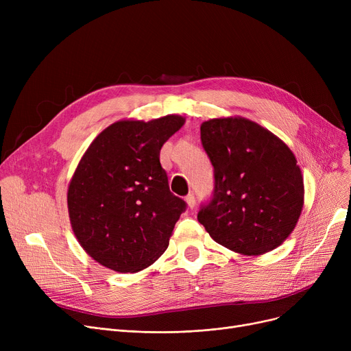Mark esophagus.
Wrapping results in <instances>:
<instances>
[{"instance_id": "1", "label": "esophagus", "mask_w": 351, "mask_h": 351, "mask_svg": "<svg viewBox=\"0 0 351 351\" xmlns=\"http://www.w3.org/2000/svg\"><path fill=\"white\" fill-rule=\"evenodd\" d=\"M185 200H186V204H188V208H191V209L195 208L196 199H195V195H193V193H189V195L185 197Z\"/></svg>"}]
</instances>
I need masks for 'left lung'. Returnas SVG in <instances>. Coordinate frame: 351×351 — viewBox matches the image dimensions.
Segmentation results:
<instances>
[{
    "label": "left lung",
    "instance_id": "obj_1",
    "mask_svg": "<svg viewBox=\"0 0 351 351\" xmlns=\"http://www.w3.org/2000/svg\"><path fill=\"white\" fill-rule=\"evenodd\" d=\"M213 166V192L197 220L219 245L262 254L282 245L303 208V176L287 145L245 118H219L200 126Z\"/></svg>",
    "mask_w": 351,
    "mask_h": 351
}]
</instances>
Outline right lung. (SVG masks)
Instances as JSON below:
<instances>
[{"mask_svg": "<svg viewBox=\"0 0 351 351\" xmlns=\"http://www.w3.org/2000/svg\"><path fill=\"white\" fill-rule=\"evenodd\" d=\"M183 122L178 115L115 122L80 160L68 188L69 219L84 250L102 266L139 271L168 247L186 202L169 191L159 154Z\"/></svg>", "mask_w": 351, "mask_h": 351, "instance_id": "1", "label": "right lung"}]
</instances>
